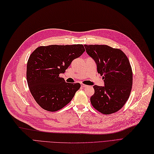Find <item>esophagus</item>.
<instances>
[{"label": "esophagus", "mask_w": 154, "mask_h": 154, "mask_svg": "<svg viewBox=\"0 0 154 154\" xmlns=\"http://www.w3.org/2000/svg\"><path fill=\"white\" fill-rule=\"evenodd\" d=\"M87 86H88L87 85H85V84H81V87H82V88H86V87H87Z\"/></svg>", "instance_id": "esophagus-1"}]
</instances>
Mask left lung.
<instances>
[{
    "label": "left lung",
    "instance_id": "left-lung-1",
    "mask_svg": "<svg viewBox=\"0 0 154 154\" xmlns=\"http://www.w3.org/2000/svg\"><path fill=\"white\" fill-rule=\"evenodd\" d=\"M84 47L104 80V86H93L94 94L91 103L103 114L115 113L126 103L132 88L133 72L128 57L121 50L106 45Z\"/></svg>",
    "mask_w": 154,
    "mask_h": 154
}]
</instances>
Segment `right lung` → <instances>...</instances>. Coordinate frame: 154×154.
Masks as SVG:
<instances>
[{
  "label": "right lung",
  "mask_w": 154,
  "mask_h": 154,
  "mask_svg": "<svg viewBox=\"0 0 154 154\" xmlns=\"http://www.w3.org/2000/svg\"><path fill=\"white\" fill-rule=\"evenodd\" d=\"M84 51L82 44L51 45L38 47L31 54L26 66L27 83L33 98L43 109H61L80 89V84L65 82L60 74Z\"/></svg>",
  "instance_id": "1"
}]
</instances>
